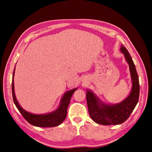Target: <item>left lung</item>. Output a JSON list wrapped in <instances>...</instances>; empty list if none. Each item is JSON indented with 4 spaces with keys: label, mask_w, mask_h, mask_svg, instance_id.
I'll use <instances>...</instances> for the list:
<instances>
[{
    "label": "left lung",
    "mask_w": 152,
    "mask_h": 152,
    "mask_svg": "<svg viewBox=\"0 0 152 152\" xmlns=\"http://www.w3.org/2000/svg\"><path fill=\"white\" fill-rule=\"evenodd\" d=\"M120 50L129 65L133 83L131 91L122 102L115 104H106L100 101L91 91L88 90L86 99L89 114L93 120L98 124L111 125L122 124L129 117L138 101L140 86L136 68L129 53L123 45H121Z\"/></svg>",
    "instance_id": "8db88e82"
}]
</instances>
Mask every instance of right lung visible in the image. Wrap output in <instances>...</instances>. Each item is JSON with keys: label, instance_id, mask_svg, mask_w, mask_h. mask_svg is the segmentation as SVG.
I'll return each mask as SVG.
<instances>
[{"label": "right lung", "instance_id": "right-lung-1", "mask_svg": "<svg viewBox=\"0 0 152 152\" xmlns=\"http://www.w3.org/2000/svg\"><path fill=\"white\" fill-rule=\"evenodd\" d=\"M15 73V69L13 72L12 83V96L14 102L18 110L20 112L23 118L29 123L36 127H56L62 124V122L65 119L67 114V108L70 101L73 93L76 91L77 88L71 89L66 91L61 99V103L59 107L56 110L45 114H34L32 113L25 111L19 105L17 99H16L14 92V76Z\"/></svg>", "mask_w": 152, "mask_h": 152}]
</instances>
